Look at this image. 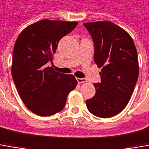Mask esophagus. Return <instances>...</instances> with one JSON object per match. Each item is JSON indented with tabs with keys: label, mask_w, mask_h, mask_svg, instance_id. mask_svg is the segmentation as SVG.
<instances>
[{
	"label": "esophagus",
	"mask_w": 149,
	"mask_h": 149,
	"mask_svg": "<svg viewBox=\"0 0 149 149\" xmlns=\"http://www.w3.org/2000/svg\"><path fill=\"white\" fill-rule=\"evenodd\" d=\"M77 81L79 84H83V83H86L87 82V79H80V78H77Z\"/></svg>",
	"instance_id": "34e87169"
}]
</instances>
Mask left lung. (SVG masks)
<instances>
[{
  "instance_id": "1",
  "label": "left lung",
  "mask_w": 149,
  "mask_h": 149,
  "mask_svg": "<svg viewBox=\"0 0 149 149\" xmlns=\"http://www.w3.org/2000/svg\"><path fill=\"white\" fill-rule=\"evenodd\" d=\"M95 45L94 61L101 69L96 94L86 100L93 115L111 118L127 106L139 76L137 50L129 34L109 21L85 22Z\"/></svg>"
}]
</instances>
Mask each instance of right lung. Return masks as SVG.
<instances>
[{
  "label": "right lung",
  "instance_id": "1",
  "mask_svg": "<svg viewBox=\"0 0 149 149\" xmlns=\"http://www.w3.org/2000/svg\"><path fill=\"white\" fill-rule=\"evenodd\" d=\"M77 25V22L43 19L26 26L15 42L12 77L22 100L37 115L50 116L61 111L69 92L78 84L72 74L47 66L53 61L58 42Z\"/></svg>",
  "mask_w": 149,
  "mask_h": 149
}]
</instances>
